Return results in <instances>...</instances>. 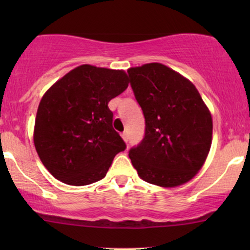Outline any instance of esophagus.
Listing matches in <instances>:
<instances>
[{"label": "esophagus", "instance_id": "34e87169", "mask_svg": "<svg viewBox=\"0 0 250 250\" xmlns=\"http://www.w3.org/2000/svg\"><path fill=\"white\" fill-rule=\"evenodd\" d=\"M122 138H123V140H124L125 142H127V141H128V134H127V132L122 133Z\"/></svg>", "mask_w": 250, "mask_h": 250}]
</instances>
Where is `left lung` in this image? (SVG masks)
I'll return each instance as SVG.
<instances>
[{
    "mask_svg": "<svg viewBox=\"0 0 250 250\" xmlns=\"http://www.w3.org/2000/svg\"><path fill=\"white\" fill-rule=\"evenodd\" d=\"M146 118V134L129 158L138 175L162 188L189 182L206 162L213 118L196 86L159 62L127 70Z\"/></svg>",
    "mask_w": 250,
    "mask_h": 250,
    "instance_id": "obj_1",
    "label": "left lung"
}]
</instances>
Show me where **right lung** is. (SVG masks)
Masks as SVG:
<instances>
[{"label": "right lung", "instance_id": "right-lung-1", "mask_svg": "<svg viewBox=\"0 0 250 250\" xmlns=\"http://www.w3.org/2000/svg\"><path fill=\"white\" fill-rule=\"evenodd\" d=\"M124 70L82 64L57 81L41 99L34 145L57 180L87 186L104 179L126 146L112 127L109 101L124 92Z\"/></svg>", "mask_w": 250, "mask_h": 250}]
</instances>
